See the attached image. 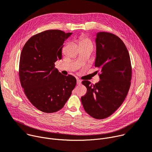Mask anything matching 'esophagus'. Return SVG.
Returning <instances> with one entry per match:
<instances>
[{"instance_id": "obj_1", "label": "esophagus", "mask_w": 152, "mask_h": 152, "mask_svg": "<svg viewBox=\"0 0 152 152\" xmlns=\"http://www.w3.org/2000/svg\"><path fill=\"white\" fill-rule=\"evenodd\" d=\"M77 84L78 86H80L81 84V80H79V79L77 80Z\"/></svg>"}]
</instances>
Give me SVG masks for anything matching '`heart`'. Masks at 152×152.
Instances as JSON below:
<instances>
[{"label":"heart","instance_id":"heart-1","mask_svg":"<svg viewBox=\"0 0 152 152\" xmlns=\"http://www.w3.org/2000/svg\"><path fill=\"white\" fill-rule=\"evenodd\" d=\"M79 45H91L93 46L91 41L87 37L82 36L79 38Z\"/></svg>","mask_w":152,"mask_h":152}]
</instances>
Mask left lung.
<instances>
[{
	"label": "left lung",
	"mask_w": 152,
	"mask_h": 152,
	"mask_svg": "<svg viewBox=\"0 0 152 152\" xmlns=\"http://www.w3.org/2000/svg\"><path fill=\"white\" fill-rule=\"evenodd\" d=\"M95 66L101 68L100 80L82 84L87 92L81 98L86 112L96 119L112 115L126 98L130 87L132 66L129 53L123 41L107 32H98L95 38Z\"/></svg>",
	"instance_id": "1"
}]
</instances>
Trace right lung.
Returning <instances> with one entry per match:
<instances>
[{"label":"right lung","instance_id":"obj_1","mask_svg":"<svg viewBox=\"0 0 152 152\" xmlns=\"http://www.w3.org/2000/svg\"><path fill=\"white\" fill-rule=\"evenodd\" d=\"M72 34L50 30L32 36L24 45L20 57L19 78L25 95L45 113L59 111L76 85V78L62 75L54 62L62 59L64 41Z\"/></svg>","mask_w":152,"mask_h":152}]
</instances>
